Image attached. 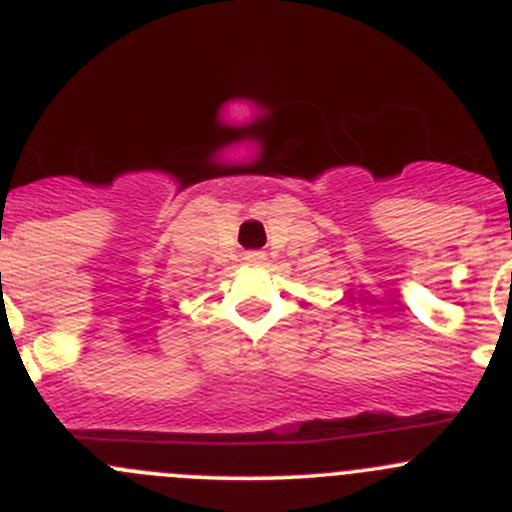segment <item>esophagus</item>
Returning <instances> with one entry per match:
<instances>
[{"label": "esophagus", "mask_w": 512, "mask_h": 512, "mask_svg": "<svg viewBox=\"0 0 512 512\" xmlns=\"http://www.w3.org/2000/svg\"><path fill=\"white\" fill-rule=\"evenodd\" d=\"M245 260L250 262V265H262V262L267 260V255H265V252L255 250V252H247V255H245Z\"/></svg>", "instance_id": "obj_1"}]
</instances>
